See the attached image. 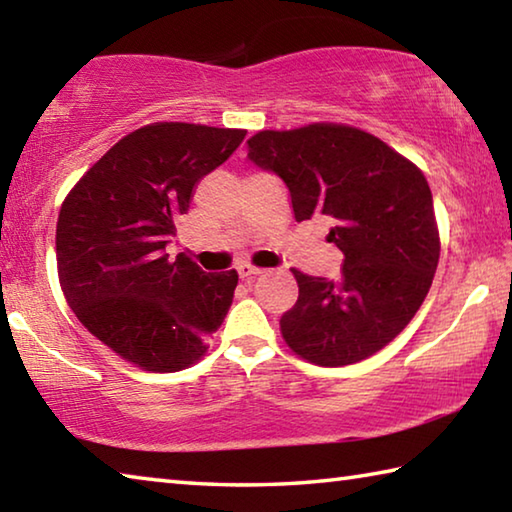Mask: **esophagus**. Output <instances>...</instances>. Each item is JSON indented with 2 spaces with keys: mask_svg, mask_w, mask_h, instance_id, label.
<instances>
[{
  "mask_svg": "<svg viewBox=\"0 0 512 512\" xmlns=\"http://www.w3.org/2000/svg\"><path fill=\"white\" fill-rule=\"evenodd\" d=\"M237 271H239L241 277H244V280H253V277H257L259 273H262V268H255V266H250V264H241Z\"/></svg>",
  "mask_w": 512,
  "mask_h": 512,
  "instance_id": "1",
  "label": "esophagus"
}]
</instances>
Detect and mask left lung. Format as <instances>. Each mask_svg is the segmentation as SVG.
<instances>
[{"mask_svg": "<svg viewBox=\"0 0 512 512\" xmlns=\"http://www.w3.org/2000/svg\"><path fill=\"white\" fill-rule=\"evenodd\" d=\"M248 160L289 189L296 221L323 216L345 255L341 280L293 268L300 296L280 327L316 366H348L391 343L427 298L440 257L433 198L422 171L352 126L262 131Z\"/></svg>", "mask_w": 512, "mask_h": 512, "instance_id": "1", "label": "left lung"}]
</instances>
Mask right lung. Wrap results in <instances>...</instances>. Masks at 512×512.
Instances as JSON below:
<instances>
[{
  "instance_id": "right-lung-1",
  "label": "right lung",
  "mask_w": 512,
  "mask_h": 512,
  "mask_svg": "<svg viewBox=\"0 0 512 512\" xmlns=\"http://www.w3.org/2000/svg\"><path fill=\"white\" fill-rule=\"evenodd\" d=\"M246 131L164 121L119 140L65 198L60 287L76 318L121 359L153 372L192 366L235 298L237 271L205 273L167 246L196 185Z\"/></svg>"
}]
</instances>
